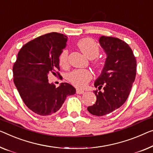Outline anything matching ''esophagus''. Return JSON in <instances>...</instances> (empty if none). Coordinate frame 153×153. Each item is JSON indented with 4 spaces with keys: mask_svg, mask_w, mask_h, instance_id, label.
<instances>
[{
    "mask_svg": "<svg viewBox=\"0 0 153 153\" xmlns=\"http://www.w3.org/2000/svg\"><path fill=\"white\" fill-rule=\"evenodd\" d=\"M76 93L77 94H83V93H84V91L77 88V89H76Z\"/></svg>",
    "mask_w": 153,
    "mask_h": 153,
    "instance_id": "obj_1",
    "label": "esophagus"
}]
</instances>
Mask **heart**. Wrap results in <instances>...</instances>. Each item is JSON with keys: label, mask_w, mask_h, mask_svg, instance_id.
Instances as JSON below:
<instances>
[{"label": "heart", "mask_w": 153, "mask_h": 153, "mask_svg": "<svg viewBox=\"0 0 153 153\" xmlns=\"http://www.w3.org/2000/svg\"><path fill=\"white\" fill-rule=\"evenodd\" d=\"M77 47L80 51L89 59L97 58L100 54V47L97 42L91 38H84L77 42ZM59 64L62 67H67L69 65V51L65 49L59 56ZM94 67L97 69L103 67V63L99 60L93 62ZM93 76L89 70L76 69L73 71L67 76L68 80L73 85L77 88H84L91 80Z\"/></svg>", "instance_id": "b5f03b06"}]
</instances>
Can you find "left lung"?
<instances>
[{"instance_id":"1","label":"left lung","mask_w":153,"mask_h":153,"mask_svg":"<svg viewBox=\"0 0 153 153\" xmlns=\"http://www.w3.org/2000/svg\"><path fill=\"white\" fill-rule=\"evenodd\" d=\"M100 44L107 55L104 69L95 82L96 102L88 112L104 116L122 106L128 97L136 76L137 61L129 45L117 38L101 36Z\"/></svg>"}]
</instances>
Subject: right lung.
Wrapping results in <instances>:
<instances>
[{
    "mask_svg": "<svg viewBox=\"0 0 153 153\" xmlns=\"http://www.w3.org/2000/svg\"><path fill=\"white\" fill-rule=\"evenodd\" d=\"M67 37L52 32L39 36L22 46L13 66V82L22 101L33 113L47 116L56 113L76 88L64 82L56 87L48 76H60L59 56Z\"/></svg>",
    "mask_w": 153,
    "mask_h": 153,
    "instance_id": "obj_1",
    "label": "right lung"
}]
</instances>
